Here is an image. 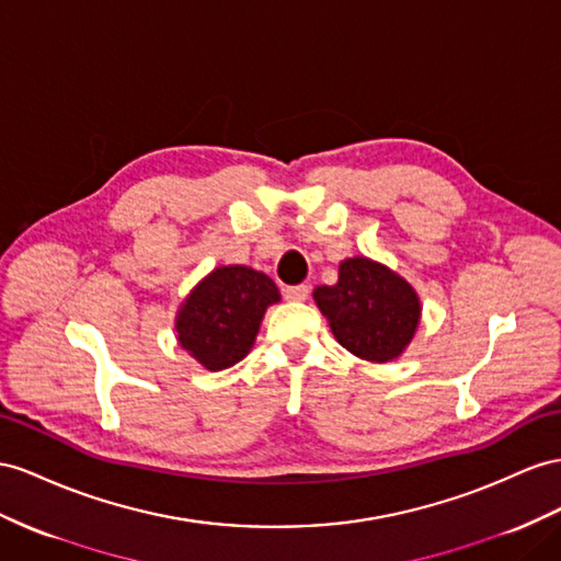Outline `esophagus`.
Returning a JSON list of instances; mask_svg holds the SVG:
<instances>
[{
	"mask_svg": "<svg viewBox=\"0 0 561 561\" xmlns=\"http://www.w3.org/2000/svg\"><path fill=\"white\" fill-rule=\"evenodd\" d=\"M310 294V289L306 284H296V286H286L284 289V298L291 300V304H300V300H306Z\"/></svg>",
	"mask_w": 561,
	"mask_h": 561,
	"instance_id": "esophagus-1",
	"label": "esophagus"
}]
</instances>
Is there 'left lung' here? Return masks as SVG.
<instances>
[{"label": "left lung", "instance_id": "left-lung-1", "mask_svg": "<svg viewBox=\"0 0 561 561\" xmlns=\"http://www.w3.org/2000/svg\"><path fill=\"white\" fill-rule=\"evenodd\" d=\"M343 348L369 363H389L408 348L420 327L417 291L381 263L348 257L334 286L312 294Z\"/></svg>", "mask_w": 561, "mask_h": 561}]
</instances>
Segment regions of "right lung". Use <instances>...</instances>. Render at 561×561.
I'll return each instance as SVG.
<instances>
[{
  "instance_id": "add662e5",
  "label": "right lung",
  "mask_w": 561,
  "mask_h": 561,
  "mask_svg": "<svg viewBox=\"0 0 561 561\" xmlns=\"http://www.w3.org/2000/svg\"><path fill=\"white\" fill-rule=\"evenodd\" d=\"M279 289L263 272L247 265L215 267L180 306V346L206 369L218 371L249 355L265 310Z\"/></svg>"
}]
</instances>
